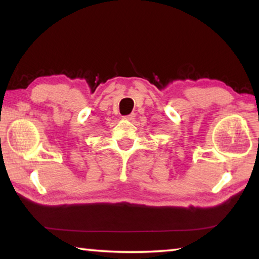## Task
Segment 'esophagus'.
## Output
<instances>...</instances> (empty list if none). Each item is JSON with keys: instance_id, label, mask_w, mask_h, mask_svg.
Returning a JSON list of instances; mask_svg holds the SVG:
<instances>
[{"instance_id": "1", "label": "esophagus", "mask_w": 259, "mask_h": 259, "mask_svg": "<svg viewBox=\"0 0 259 259\" xmlns=\"http://www.w3.org/2000/svg\"><path fill=\"white\" fill-rule=\"evenodd\" d=\"M134 117H135V114H129V115L123 116V119L124 120H134Z\"/></svg>"}]
</instances>
